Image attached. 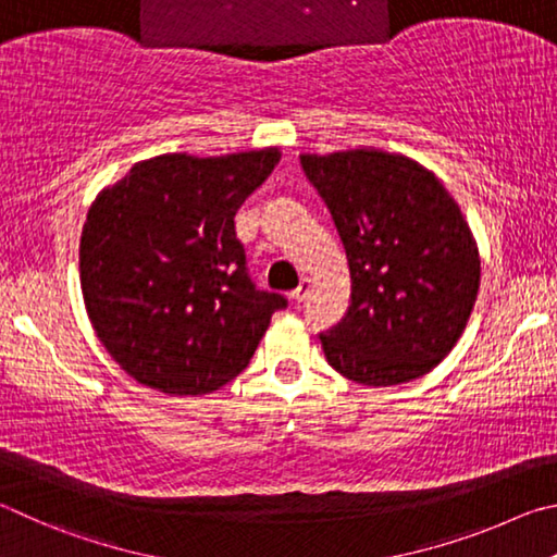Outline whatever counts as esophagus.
Returning a JSON list of instances; mask_svg holds the SVG:
<instances>
[{
	"mask_svg": "<svg viewBox=\"0 0 557 557\" xmlns=\"http://www.w3.org/2000/svg\"><path fill=\"white\" fill-rule=\"evenodd\" d=\"M308 294H310V281L304 278L298 284L296 290H290V300H294V304H304V300L308 298Z\"/></svg>",
	"mask_w": 557,
	"mask_h": 557,
	"instance_id": "obj_1",
	"label": "esophagus"
}]
</instances>
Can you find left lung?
<instances>
[{
    "instance_id": "1",
    "label": "left lung",
    "mask_w": 557,
    "mask_h": 557,
    "mask_svg": "<svg viewBox=\"0 0 557 557\" xmlns=\"http://www.w3.org/2000/svg\"><path fill=\"white\" fill-rule=\"evenodd\" d=\"M347 253L352 304L320 335L330 367L364 386L421 379L453 352L480 290V249L445 185L374 146L300 153Z\"/></svg>"
}]
</instances>
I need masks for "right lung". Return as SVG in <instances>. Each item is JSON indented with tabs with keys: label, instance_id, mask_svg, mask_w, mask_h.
<instances>
[{
	"label": "right lung",
	"instance_id": "obj_1",
	"mask_svg": "<svg viewBox=\"0 0 557 557\" xmlns=\"http://www.w3.org/2000/svg\"><path fill=\"white\" fill-rule=\"evenodd\" d=\"M278 159V146L163 153L97 193L81 234L83 300L95 335L139 384L218 392L286 308L284 296L253 288L234 234L239 205Z\"/></svg>",
	"mask_w": 557,
	"mask_h": 557
}]
</instances>
